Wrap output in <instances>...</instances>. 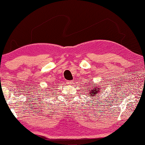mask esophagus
<instances>
[{
  "label": "esophagus",
  "mask_w": 145,
  "mask_h": 145,
  "mask_svg": "<svg viewBox=\"0 0 145 145\" xmlns=\"http://www.w3.org/2000/svg\"><path fill=\"white\" fill-rule=\"evenodd\" d=\"M73 82V81H67V83L68 84H72Z\"/></svg>",
  "instance_id": "obj_1"
}]
</instances>
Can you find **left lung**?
<instances>
[{
  "label": "left lung",
  "instance_id": "1",
  "mask_svg": "<svg viewBox=\"0 0 145 145\" xmlns=\"http://www.w3.org/2000/svg\"><path fill=\"white\" fill-rule=\"evenodd\" d=\"M91 85V84H90ZM89 89H88V91H89V97H95V95L97 94L99 95L100 91H101V88L99 86H97V85H95L94 84H91V88H89ZM94 99V98H93Z\"/></svg>",
  "mask_w": 145,
  "mask_h": 145
}]
</instances>
